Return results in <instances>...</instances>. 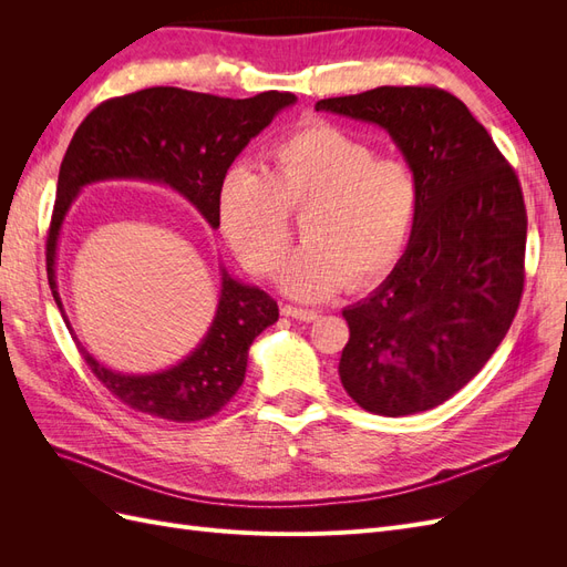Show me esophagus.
I'll list each match as a JSON object with an SVG mask.
<instances>
[{
    "instance_id": "1",
    "label": "esophagus",
    "mask_w": 567,
    "mask_h": 567,
    "mask_svg": "<svg viewBox=\"0 0 567 567\" xmlns=\"http://www.w3.org/2000/svg\"><path fill=\"white\" fill-rule=\"evenodd\" d=\"M281 315L290 317V319H298V321H315L319 317L315 310H302V307H293V305H284Z\"/></svg>"
}]
</instances>
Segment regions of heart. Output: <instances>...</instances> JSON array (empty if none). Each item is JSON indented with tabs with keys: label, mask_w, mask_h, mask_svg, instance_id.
Here are the masks:
<instances>
[{
	"label": "heart",
	"mask_w": 567,
	"mask_h": 567,
	"mask_svg": "<svg viewBox=\"0 0 567 567\" xmlns=\"http://www.w3.org/2000/svg\"><path fill=\"white\" fill-rule=\"evenodd\" d=\"M419 208L411 167L375 158L357 136L329 123L288 134L262 173L234 167L217 192L219 227L241 262L271 274L290 244L288 213H302V246L281 267L290 298L319 302L350 284L364 288L392 269Z\"/></svg>",
	"instance_id": "1"
}]
</instances>
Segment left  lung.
<instances>
[{
  "mask_svg": "<svg viewBox=\"0 0 567 567\" xmlns=\"http://www.w3.org/2000/svg\"><path fill=\"white\" fill-rule=\"evenodd\" d=\"M317 111L379 125L419 186L404 255L342 310L340 383L371 414L447 402L499 348L523 296L527 215L516 173L463 101L435 87H375Z\"/></svg>",
  "mask_w": 567,
  "mask_h": 567,
  "instance_id": "8db88e82",
  "label": "left lung"
}]
</instances>
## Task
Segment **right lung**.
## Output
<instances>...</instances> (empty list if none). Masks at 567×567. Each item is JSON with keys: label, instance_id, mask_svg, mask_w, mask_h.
<instances>
[{"label": "right lung", "instance_id": "add662e5", "mask_svg": "<svg viewBox=\"0 0 567 567\" xmlns=\"http://www.w3.org/2000/svg\"><path fill=\"white\" fill-rule=\"evenodd\" d=\"M296 101L286 92L225 99L179 87H148L104 101L73 134L61 163L47 238L49 288L84 362L134 411L179 423L217 414L241 388L252 340L279 319V305L265 290L234 279L227 267H219L217 310L194 352L153 373L115 371L78 340L59 296L56 250L68 210L90 184L151 182L184 196L210 229H217V192L227 169L248 142Z\"/></svg>", "mask_w": 567, "mask_h": 567}]
</instances>
